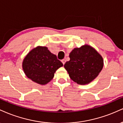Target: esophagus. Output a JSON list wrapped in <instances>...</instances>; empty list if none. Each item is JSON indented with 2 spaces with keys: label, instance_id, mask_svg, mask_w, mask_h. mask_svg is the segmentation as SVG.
Returning a JSON list of instances; mask_svg holds the SVG:
<instances>
[{
  "label": "esophagus",
  "instance_id": "esophagus-1",
  "mask_svg": "<svg viewBox=\"0 0 123 123\" xmlns=\"http://www.w3.org/2000/svg\"><path fill=\"white\" fill-rule=\"evenodd\" d=\"M62 63H63V64L64 65L65 64V63H66V60H65V59H63V60H62Z\"/></svg>",
  "mask_w": 123,
  "mask_h": 123
}]
</instances>
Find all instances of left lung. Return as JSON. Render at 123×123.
<instances>
[{
    "mask_svg": "<svg viewBox=\"0 0 123 123\" xmlns=\"http://www.w3.org/2000/svg\"><path fill=\"white\" fill-rule=\"evenodd\" d=\"M70 60L64 67L70 78L79 85H86L98 75L104 66L99 53L88 45L74 48L70 53Z\"/></svg>",
    "mask_w": 123,
    "mask_h": 123,
    "instance_id": "obj_1",
    "label": "left lung"
}]
</instances>
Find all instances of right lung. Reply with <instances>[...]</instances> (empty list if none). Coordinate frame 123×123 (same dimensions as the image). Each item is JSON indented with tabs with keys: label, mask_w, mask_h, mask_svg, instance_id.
<instances>
[{
	"label": "right lung",
	"mask_w": 123,
	"mask_h": 123,
	"mask_svg": "<svg viewBox=\"0 0 123 123\" xmlns=\"http://www.w3.org/2000/svg\"><path fill=\"white\" fill-rule=\"evenodd\" d=\"M63 63L46 47L33 49L23 60L22 68L28 78L38 84L44 85L50 82Z\"/></svg>",
	"instance_id": "right-lung-1"
}]
</instances>
